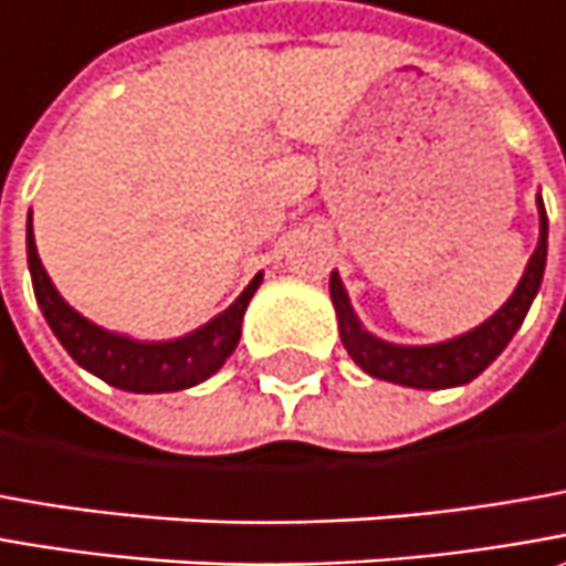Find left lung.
Returning <instances> with one entry per match:
<instances>
[{"instance_id":"obj_1","label":"left lung","mask_w":566,"mask_h":566,"mask_svg":"<svg viewBox=\"0 0 566 566\" xmlns=\"http://www.w3.org/2000/svg\"><path fill=\"white\" fill-rule=\"evenodd\" d=\"M538 224L542 228H538L536 253L530 256V265L511 294V301L504 303L492 319L482 322L479 328L460 335L454 342L429 344V347H400V344L373 338L354 316L342 279L332 272L328 291H332V303L338 313V332H342L347 354L354 357L363 373H369L376 379L410 385V388H451V385H467L476 379L514 338L516 328L530 313V303L536 297L538 284H542L545 253H548V216H545L542 197H538Z\"/></svg>"}]
</instances>
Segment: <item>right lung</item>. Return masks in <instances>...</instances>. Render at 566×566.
<instances>
[{
  "instance_id": "1",
  "label": "right lung",
  "mask_w": 566,
  "mask_h": 566,
  "mask_svg": "<svg viewBox=\"0 0 566 566\" xmlns=\"http://www.w3.org/2000/svg\"><path fill=\"white\" fill-rule=\"evenodd\" d=\"M28 265L33 279V294L43 310V316L55 332V338L69 350L77 366L99 376L108 385L122 391L137 395H156V391H181L197 381L209 379L222 366L241 338V322L253 291L260 287L263 275H256L247 284L244 294L231 303L216 319H209L203 328L190 332L178 342L144 344L112 335L106 328L87 322L81 313H74L69 303L59 297L55 284L50 282L46 269L36 256L33 244V228L28 222Z\"/></svg>"
}]
</instances>
